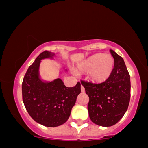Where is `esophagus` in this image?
<instances>
[{"label": "esophagus", "instance_id": "obj_1", "mask_svg": "<svg viewBox=\"0 0 148 148\" xmlns=\"http://www.w3.org/2000/svg\"><path fill=\"white\" fill-rule=\"evenodd\" d=\"M81 92H85V88H84V86H81Z\"/></svg>", "mask_w": 148, "mask_h": 148}]
</instances>
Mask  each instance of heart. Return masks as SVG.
<instances>
[{"mask_svg":"<svg viewBox=\"0 0 148 148\" xmlns=\"http://www.w3.org/2000/svg\"><path fill=\"white\" fill-rule=\"evenodd\" d=\"M115 68V60L110 54L99 53L92 55L78 64L77 72L88 73L90 81L103 84L110 79Z\"/></svg>","mask_w":148,"mask_h":148,"instance_id":"1","label":"heart"}]
</instances>
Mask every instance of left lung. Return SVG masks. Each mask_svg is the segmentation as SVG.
<instances>
[{
  "instance_id": "8db88e82",
  "label": "left lung",
  "mask_w": 148,
  "mask_h": 148,
  "mask_svg": "<svg viewBox=\"0 0 148 148\" xmlns=\"http://www.w3.org/2000/svg\"><path fill=\"white\" fill-rule=\"evenodd\" d=\"M110 53L115 60V68L110 79L103 84L81 81L90 98L88 105L92 123L101 127L116 124L126 113L130 101V76L125 61L114 51Z\"/></svg>"
}]
</instances>
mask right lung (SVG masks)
<instances>
[{
	"instance_id": "obj_1",
	"label": "right lung",
	"mask_w": 148,
	"mask_h": 148,
	"mask_svg": "<svg viewBox=\"0 0 148 148\" xmlns=\"http://www.w3.org/2000/svg\"><path fill=\"white\" fill-rule=\"evenodd\" d=\"M56 58L54 53L47 51L40 53L28 69L22 83V97L27 111L35 122L48 127H58L67 121L81 93L79 82L68 88L60 78L48 81L41 77L42 60ZM62 71L67 72V69L62 67Z\"/></svg>"
}]
</instances>
